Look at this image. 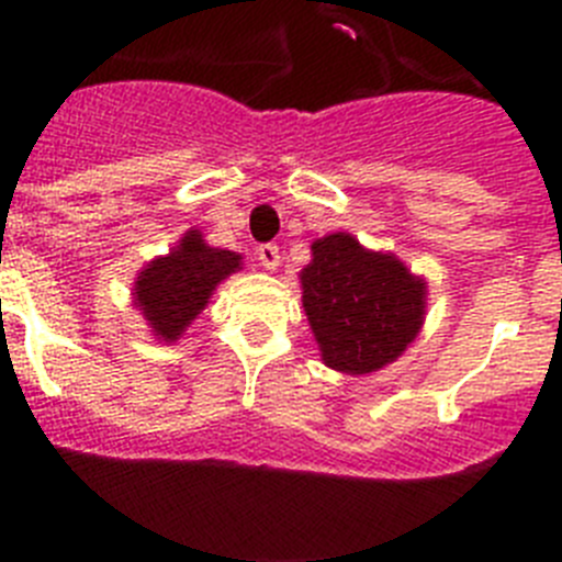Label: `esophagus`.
Masks as SVG:
<instances>
[{"instance_id":"obj_1","label":"esophagus","mask_w":562,"mask_h":562,"mask_svg":"<svg viewBox=\"0 0 562 562\" xmlns=\"http://www.w3.org/2000/svg\"><path fill=\"white\" fill-rule=\"evenodd\" d=\"M256 252L261 267H267V270H276L281 265V250H278V245H258Z\"/></svg>"}]
</instances>
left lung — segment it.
<instances>
[{
	"mask_svg": "<svg viewBox=\"0 0 562 562\" xmlns=\"http://www.w3.org/2000/svg\"><path fill=\"white\" fill-rule=\"evenodd\" d=\"M321 357L342 374H369L408 349L425 315V284L394 256L362 250L349 233L312 245L301 272Z\"/></svg>",
	"mask_w": 562,
	"mask_h": 562,
	"instance_id": "left-lung-1",
	"label": "left lung"
}]
</instances>
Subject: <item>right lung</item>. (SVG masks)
Wrapping results in <instances>:
<instances>
[{"mask_svg":"<svg viewBox=\"0 0 562 562\" xmlns=\"http://www.w3.org/2000/svg\"><path fill=\"white\" fill-rule=\"evenodd\" d=\"M241 256L207 247L196 231L182 236L171 256L157 258L137 276L134 301L157 337L173 342L193 317L205 310L207 297L222 278L238 270Z\"/></svg>","mask_w":562,"mask_h":562,"instance_id":"right-lung-1","label":"right lung"}]
</instances>
